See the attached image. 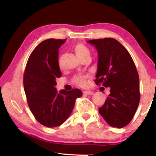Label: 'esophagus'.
<instances>
[{
	"label": "esophagus",
	"instance_id": "esophagus-1",
	"mask_svg": "<svg viewBox=\"0 0 156 156\" xmlns=\"http://www.w3.org/2000/svg\"><path fill=\"white\" fill-rule=\"evenodd\" d=\"M83 93L84 94H87V95H93L94 94V92L91 91H84Z\"/></svg>",
	"mask_w": 156,
	"mask_h": 156
}]
</instances>
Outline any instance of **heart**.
<instances>
[{
	"label": "heart",
	"mask_w": 156,
	"mask_h": 156,
	"mask_svg": "<svg viewBox=\"0 0 156 156\" xmlns=\"http://www.w3.org/2000/svg\"><path fill=\"white\" fill-rule=\"evenodd\" d=\"M74 51L76 52V54L77 56L82 60L84 58H90L91 52L90 50L86 45H84L83 43H77L74 46ZM62 56H60L58 59V63L60 65V61H61ZM87 76L85 75H78L76 76L73 78V81L80 86H84L86 83V78Z\"/></svg>",
	"instance_id": "1"
}]
</instances>
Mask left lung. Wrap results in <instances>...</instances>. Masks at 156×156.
I'll return each instance as SVG.
<instances>
[{
  "label": "left lung",
  "mask_w": 156,
  "mask_h": 156,
  "mask_svg": "<svg viewBox=\"0 0 156 156\" xmlns=\"http://www.w3.org/2000/svg\"><path fill=\"white\" fill-rule=\"evenodd\" d=\"M87 43L98 51L96 83L110 88L99 113L113 127L122 128L132 120L140 102V80L127 50L115 39L107 38Z\"/></svg>",
  "instance_id": "left-lung-1"
}]
</instances>
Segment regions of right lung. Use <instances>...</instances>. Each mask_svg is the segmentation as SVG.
I'll return each instance as SVG.
<instances>
[{
    "label": "right lung",
    "instance_id": "obj_1",
    "mask_svg": "<svg viewBox=\"0 0 156 156\" xmlns=\"http://www.w3.org/2000/svg\"><path fill=\"white\" fill-rule=\"evenodd\" d=\"M66 39H47L31 53L26 65L23 84L27 102L36 119L47 127L62 125L69 117L76 100L83 95L78 89L70 91L56 88L61 77L58 49Z\"/></svg>",
    "mask_w": 156,
    "mask_h": 156
}]
</instances>
